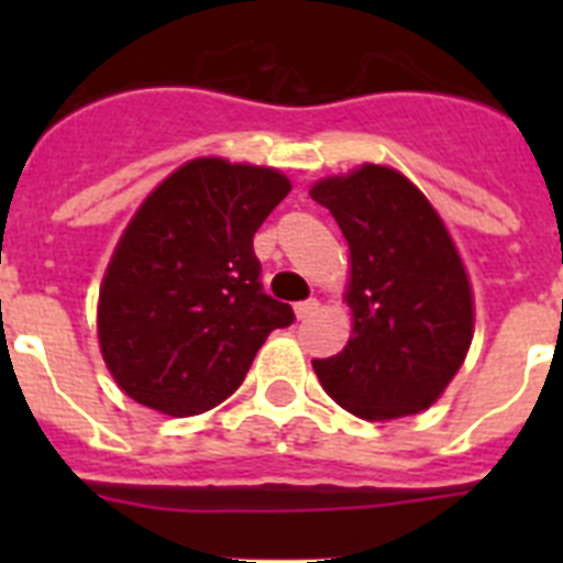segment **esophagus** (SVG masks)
<instances>
[{
	"mask_svg": "<svg viewBox=\"0 0 563 563\" xmlns=\"http://www.w3.org/2000/svg\"><path fill=\"white\" fill-rule=\"evenodd\" d=\"M292 310H296L298 321H305V318H310L312 312L318 310V301H316V298H310V301H298V305L292 307Z\"/></svg>",
	"mask_w": 563,
	"mask_h": 563,
	"instance_id": "obj_1",
	"label": "esophagus"
}]
</instances>
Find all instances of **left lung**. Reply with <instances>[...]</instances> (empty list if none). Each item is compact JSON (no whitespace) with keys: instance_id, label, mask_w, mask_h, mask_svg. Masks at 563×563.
<instances>
[{"instance_id":"obj_1","label":"left lung","mask_w":563,"mask_h":563,"mask_svg":"<svg viewBox=\"0 0 563 563\" xmlns=\"http://www.w3.org/2000/svg\"><path fill=\"white\" fill-rule=\"evenodd\" d=\"M310 197L350 245L352 335L338 355L312 361L318 380L361 420L420 415L474 338V290L449 228L406 174L377 163L312 183Z\"/></svg>"}]
</instances>
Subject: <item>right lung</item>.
Listing matches in <instances>:
<instances>
[{"label": "right lung", "mask_w": 563, "mask_h": 563, "mask_svg": "<svg viewBox=\"0 0 563 563\" xmlns=\"http://www.w3.org/2000/svg\"><path fill=\"white\" fill-rule=\"evenodd\" d=\"M278 168L194 157L123 228L98 292L109 375L141 406L191 417L245 380L290 305L258 285L253 233L290 194Z\"/></svg>", "instance_id": "1"}]
</instances>
